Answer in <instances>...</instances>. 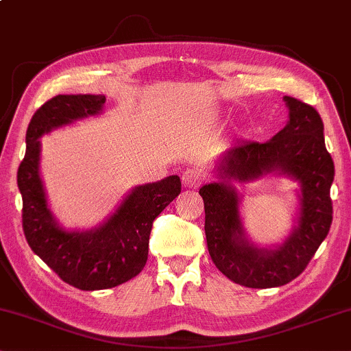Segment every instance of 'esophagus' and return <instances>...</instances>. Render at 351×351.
I'll return each instance as SVG.
<instances>
[{
  "label": "esophagus",
  "instance_id": "1",
  "mask_svg": "<svg viewBox=\"0 0 351 351\" xmlns=\"http://www.w3.org/2000/svg\"><path fill=\"white\" fill-rule=\"evenodd\" d=\"M181 183H183L184 188H197L202 183V176L195 170H186L181 176Z\"/></svg>",
  "mask_w": 351,
  "mask_h": 351
}]
</instances>
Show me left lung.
I'll list each match as a JSON object with an SVG mask.
<instances>
[{
  "label": "left lung",
  "mask_w": 351,
  "mask_h": 351,
  "mask_svg": "<svg viewBox=\"0 0 351 351\" xmlns=\"http://www.w3.org/2000/svg\"><path fill=\"white\" fill-rule=\"evenodd\" d=\"M289 120L269 141L234 143L221 152L212 183L199 194L205 208V237L215 266L232 282L252 289L279 287L295 279L310 263L332 223L330 186L334 162L326 149L324 125L311 106L284 96ZM265 174L299 184L293 230L278 245L261 246L248 236L237 184Z\"/></svg>",
  "instance_id": "8db88e82"
}]
</instances>
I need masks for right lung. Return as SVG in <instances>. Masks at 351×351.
I'll use <instances>...</instances> for the list:
<instances>
[{
	"instance_id": "1",
	"label": "right lung",
	"mask_w": 351,
	"mask_h": 351,
	"mask_svg": "<svg viewBox=\"0 0 351 351\" xmlns=\"http://www.w3.org/2000/svg\"><path fill=\"white\" fill-rule=\"evenodd\" d=\"M104 95H59L32 117L25 157L17 171L22 226L30 249L64 282L101 291L130 281L147 261L149 236L158 213L181 193L178 175L134 186L109 217L93 228H65L49 207L40 173L45 134L104 114Z\"/></svg>"
}]
</instances>
